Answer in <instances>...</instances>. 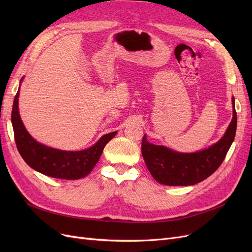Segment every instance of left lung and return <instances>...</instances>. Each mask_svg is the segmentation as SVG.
I'll list each match as a JSON object with an SVG mask.
<instances>
[{
    "label": "left lung",
    "instance_id": "obj_1",
    "mask_svg": "<svg viewBox=\"0 0 252 252\" xmlns=\"http://www.w3.org/2000/svg\"><path fill=\"white\" fill-rule=\"evenodd\" d=\"M233 117L223 138L212 146L193 154H183L142 140V155L155 180L168 186L194 185L215 172L229 150L236 131V112L232 97Z\"/></svg>",
    "mask_w": 252,
    "mask_h": 252
}]
</instances>
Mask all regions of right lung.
Returning a JSON list of instances; mask_svg holds the SVG:
<instances>
[{
	"label": "right lung",
	"instance_id": "1",
	"mask_svg": "<svg viewBox=\"0 0 252 252\" xmlns=\"http://www.w3.org/2000/svg\"><path fill=\"white\" fill-rule=\"evenodd\" d=\"M19 94L20 90L14 96L11 122L17 148L23 159L32 169L51 178L79 180L88 175L100 158L105 145L117 131L103 135L94 146L81 151H65L45 146L36 142L23 124L19 113Z\"/></svg>",
	"mask_w": 252,
	"mask_h": 252
}]
</instances>
